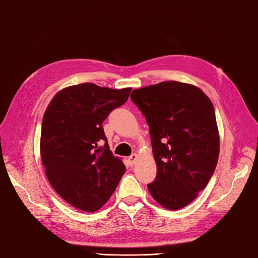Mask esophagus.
I'll list each match as a JSON object with an SVG mask.
<instances>
[{
  "instance_id": "esophagus-1",
  "label": "esophagus",
  "mask_w": 258,
  "mask_h": 258,
  "mask_svg": "<svg viewBox=\"0 0 258 258\" xmlns=\"http://www.w3.org/2000/svg\"><path fill=\"white\" fill-rule=\"evenodd\" d=\"M137 160H138V155L137 154H133L131 155L129 158H128V161H129V164L131 165V166H134L136 162H137Z\"/></svg>"
}]
</instances>
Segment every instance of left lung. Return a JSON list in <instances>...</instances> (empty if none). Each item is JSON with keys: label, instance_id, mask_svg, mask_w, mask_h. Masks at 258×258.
Wrapping results in <instances>:
<instances>
[{"label": "left lung", "instance_id": "left-lung-1", "mask_svg": "<svg viewBox=\"0 0 258 258\" xmlns=\"http://www.w3.org/2000/svg\"><path fill=\"white\" fill-rule=\"evenodd\" d=\"M130 98L149 125L157 165L149 192L167 209L187 206L217 166L219 133L212 101L198 87L178 81L135 89Z\"/></svg>", "mask_w": 258, "mask_h": 258}]
</instances>
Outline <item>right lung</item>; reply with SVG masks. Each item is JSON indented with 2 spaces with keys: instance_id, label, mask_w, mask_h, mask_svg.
Instances as JSON below:
<instances>
[{
  "instance_id": "right-lung-1",
  "label": "right lung",
  "mask_w": 258,
  "mask_h": 258,
  "mask_svg": "<svg viewBox=\"0 0 258 258\" xmlns=\"http://www.w3.org/2000/svg\"><path fill=\"white\" fill-rule=\"evenodd\" d=\"M130 91L80 83L57 92L44 112L40 152L46 178L67 203L83 212L101 208L125 172L122 160L109 149L102 122Z\"/></svg>"
}]
</instances>
